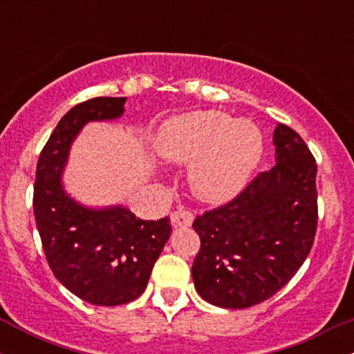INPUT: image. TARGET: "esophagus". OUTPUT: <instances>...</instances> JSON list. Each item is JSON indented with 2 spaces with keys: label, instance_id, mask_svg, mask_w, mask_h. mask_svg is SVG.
<instances>
[{
  "label": "esophagus",
  "instance_id": "obj_1",
  "mask_svg": "<svg viewBox=\"0 0 354 354\" xmlns=\"http://www.w3.org/2000/svg\"><path fill=\"white\" fill-rule=\"evenodd\" d=\"M171 225L174 228H181V226H189L193 223V213L188 209H176L171 213Z\"/></svg>",
  "mask_w": 354,
  "mask_h": 354
}]
</instances>
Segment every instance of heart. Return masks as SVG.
Returning <instances> with one entry per match:
<instances>
[{
    "label": "heart",
    "instance_id": "obj_1",
    "mask_svg": "<svg viewBox=\"0 0 354 354\" xmlns=\"http://www.w3.org/2000/svg\"><path fill=\"white\" fill-rule=\"evenodd\" d=\"M158 151L166 161L191 166V186L206 201H223L245 185L263 151V135L248 120L223 111H196L161 128Z\"/></svg>",
    "mask_w": 354,
    "mask_h": 354
}]
</instances>
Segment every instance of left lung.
Returning <instances> with one entry per match:
<instances>
[{
    "label": "left lung",
    "instance_id": "1",
    "mask_svg": "<svg viewBox=\"0 0 354 354\" xmlns=\"http://www.w3.org/2000/svg\"><path fill=\"white\" fill-rule=\"evenodd\" d=\"M276 165L233 200L193 221L201 248L191 274L206 301L241 310L266 301L310 254L318 226L316 160L290 126H276Z\"/></svg>",
    "mask_w": 354,
    "mask_h": 354
}]
</instances>
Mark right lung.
I'll list each match as a JSON object with an SVG mask.
<instances>
[{
    "label": "right lung",
    "instance_id": "add662e5",
    "mask_svg": "<svg viewBox=\"0 0 354 354\" xmlns=\"http://www.w3.org/2000/svg\"><path fill=\"white\" fill-rule=\"evenodd\" d=\"M124 101L101 96L71 108L36 165L33 209L48 265L64 288L96 306L126 304L143 293L171 234L168 216L146 221L123 206L86 208L61 185L70 146L81 128L88 121L120 118Z\"/></svg>",
    "mask_w": 354,
    "mask_h": 354
}]
</instances>
